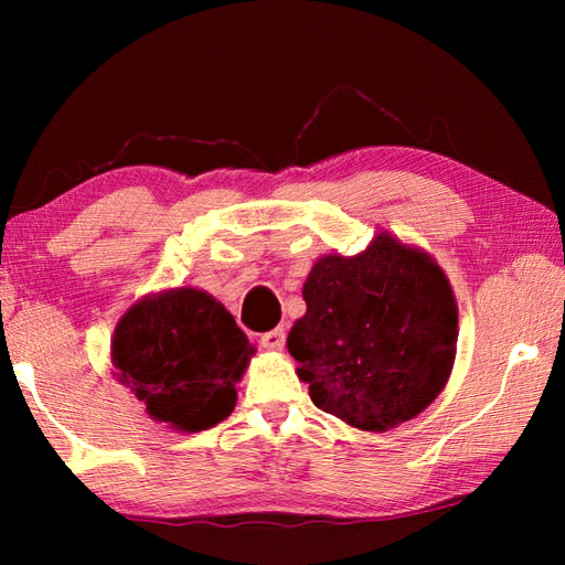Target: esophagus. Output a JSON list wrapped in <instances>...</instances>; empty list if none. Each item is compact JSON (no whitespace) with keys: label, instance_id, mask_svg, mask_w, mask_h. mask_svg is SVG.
Segmentation results:
<instances>
[{"label":"esophagus","instance_id":"esophagus-1","mask_svg":"<svg viewBox=\"0 0 565 565\" xmlns=\"http://www.w3.org/2000/svg\"><path fill=\"white\" fill-rule=\"evenodd\" d=\"M259 344L269 352H281L284 344H286V332L281 328L264 332V334H259Z\"/></svg>","mask_w":565,"mask_h":565}]
</instances>
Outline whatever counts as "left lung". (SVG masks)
<instances>
[{
  "mask_svg": "<svg viewBox=\"0 0 565 565\" xmlns=\"http://www.w3.org/2000/svg\"><path fill=\"white\" fill-rule=\"evenodd\" d=\"M289 332L310 401L362 431L407 423L444 391L459 308L429 252L379 233L354 257L322 255Z\"/></svg>",
  "mask_w": 565,
  "mask_h": 565,
  "instance_id": "left-lung-1",
  "label": "left lung"
}]
</instances>
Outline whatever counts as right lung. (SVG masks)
Wrapping results in <instances>:
<instances>
[{
    "label": "right lung",
    "mask_w": 565,
    "mask_h": 565,
    "mask_svg": "<svg viewBox=\"0 0 565 565\" xmlns=\"http://www.w3.org/2000/svg\"><path fill=\"white\" fill-rule=\"evenodd\" d=\"M255 347L225 306L194 286L142 296L116 322L111 371L154 423L201 431L235 411Z\"/></svg>",
    "instance_id": "add662e5"
}]
</instances>
